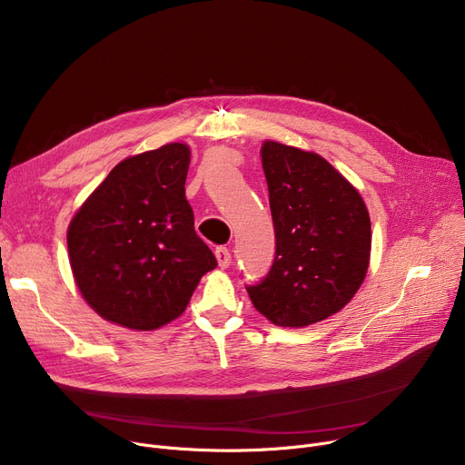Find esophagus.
<instances>
[{
  "instance_id": "obj_1",
  "label": "esophagus",
  "mask_w": 465,
  "mask_h": 465,
  "mask_svg": "<svg viewBox=\"0 0 465 465\" xmlns=\"http://www.w3.org/2000/svg\"><path fill=\"white\" fill-rule=\"evenodd\" d=\"M216 259H218L220 268H229L231 261H232V255H231V252H229L227 247L220 245V247H216Z\"/></svg>"
}]
</instances>
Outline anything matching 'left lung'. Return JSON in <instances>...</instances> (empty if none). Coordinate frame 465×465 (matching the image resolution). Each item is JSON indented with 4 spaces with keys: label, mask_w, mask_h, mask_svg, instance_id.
<instances>
[{
    "label": "left lung",
    "mask_w": 465,
    "mask_h": 465,
    "mask_svg": "<svg viewBox=\"0 0 465 465\" xmlns=\"http://www.w3.org/2000/svg\"><path fill=\"white\" fill-rule=\"evenodd\" d=\"M261 156L275 259L268 275L245 289L275 326L305 328L339 312L361 287L371 218L360 192L322 156L277 141H264Z\"/></svg>",
    "instance_id": "obj_1"
}]
</instances>
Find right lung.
<instances>
[{
	"label": "right lung",
	"instance_id": "add662e5",
	"mask_svg": "<svg viewBox=\"0 0 465 465\" xmlns=\"http://www.w3.org/2000/svg\"><path fill=\"white\" fill-rule=\"evenodd\" d=\"M190 149L169 143L117 163L68 225L70 268L85 302L114 324L149 331L181 316L218 266L186 199Z\"/></svg>",
	"mask_w": 465,
	"mask_h": 465
}]
</instances>
